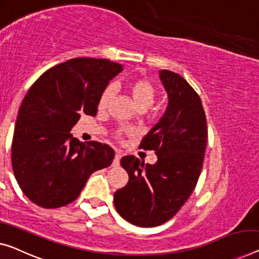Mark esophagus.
Returning a JSON list of instances; mask_svg holds the SVG:
<instances>
[{
	"mask_svg": "<svg viewBox=\"0 0 259 259\" xmlns=\"http://www.w3.org/2000/svg\"><path fill=\"white\" fill-rule=\"evenodd\" d=\"M121 157H122L121 151H116V153H115V158H114V163H113L114 166H118L119 160H121Z\"/></svg>",
	"mask_w": 259,
	"mask_h": 259,
	"instance_id": "obj_1",
	"label": "esophagus"
}]
</instances>
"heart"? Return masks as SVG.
Instances as JSON below:
<instances>
[{"label":"heart","mask_w":259,"mask_h":259,"mask_svg":"<svg viewBox=\"0 0 259 259\" xmlns=\"http://www.w3.org/2000/svg\"><path fill=\"white\" fill-rule=\"evenodd\" d=\"M129 93L131 99L140 110H145L153 105L157 96V88L151 81L148 79H136L129 83ZM114 95V86L108 84L102 91L99 99V108L103 109L108 106V103ZM125 133H130V130H125ZM122 135V131H117V136Z\"/></svg>","instance_id":"obj_1"}]
</instances>
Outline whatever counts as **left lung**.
<instances>
[{
    "instance_id": "obj_1",
    "label": "left lung",
    "mask_w": 259,
    "mask_h": 259,
    "mask_svg": "<svg viewBox=\"0 0 259 259\" xmlns=\"http://www.w3.org/2000/svg\"><path fill=\"white\" fill-rule=\"evenodd\" d=\"M168 95L167 109L143 137L140 149L153 150L158 160L150 165L125 156V187L115 192L117 213L138 227H157L172 219L194 191L207 144V121L201 100L190 83L175 72L161 69Z\"/></svg>"
}]
</instances>
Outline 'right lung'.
Instances as JSON below:
<instances>
[{
  "instance_id": "1",
  "label": "right lung",
  "mask_w": 259,
  "mask_h": 259,
  "mask_svg": "<svg viewBox=\"0 0 259 259\" xmlns=\"http://www.w3.org/2000/svg\"><path fill=\"white\" fill-rule=\"evenodd\" d=\"M122 65L108 59L74 58L41 74L19 108L11 164L23 193L43 208L78 198L93 172L113 163L114 150L82 143L69 134L81 114L95 116L99 99Z\"/></svg>"
}]
</instances>
